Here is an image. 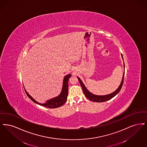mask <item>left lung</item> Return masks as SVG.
<instances>
[{
    "mask_svg": "<svg viewBox=\"0 0 147 147\" xmlns=\"http://www.w3.org/2000/svg\"><path fill=\"white\" fill-rule=\"evenodd\" d=\"M121 57H122L123 60V57H122V54ZM123 68H124V72H123V76H122V78L121 82L120 83V86H119L117 89L115 91H114V92H113V93H111L110 94H107V95L99 96V95H96V94H94L90 92L87 89V88L84 86V84L83 83V82L82 81V80L78 77H77L78 80V81H79V82L80 83V84H81V86L82 87V90H83V93H84L85 96H86L87 98V99H89L90 100H91L92 102H106L107 100L111 99L113 97H114L120 91V90L121 89L122 86L123 85V78H124V76H125V63H124V62H123Z\"/></svg>",
    "mask_w": 147,
    "mask_h": 147,
    "instance_id": "obj_1",
    "label": "left lung"
}]
</instances>
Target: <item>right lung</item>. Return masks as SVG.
I'll return each instance as SVG.
<instances>
[{"mask_svg":"<svg viewBox=\"0 0 147 147\" xmlns=\"http://www.w3.org/2000/svg\"><path fill=\"white\" fill-rule=\"evenodd\" d=\"M71 76V74H69L64 77L62 90L60 94L56 97L47 100L45 103H40L37 102L28 93V92L25 89L26 93L33 102L41 106H43L47 108L54 109L59 108L61 106H63L67 100V98L68 96V82Z\"/></svg>","mask_w":147,"mask_h":147,"instance_id":"1","label":"right lung"}]
</instances>
